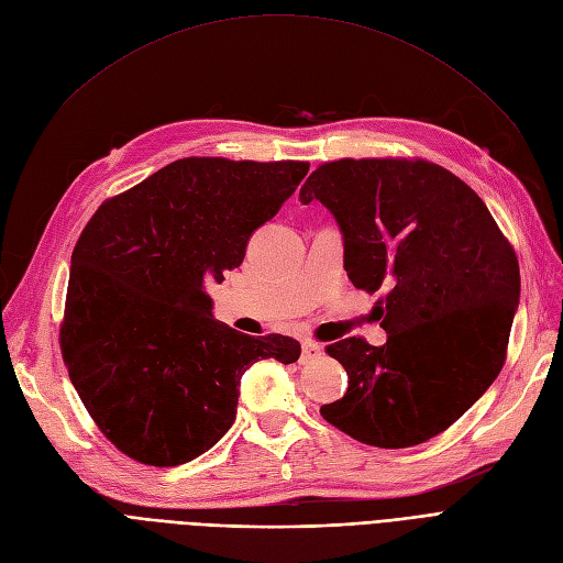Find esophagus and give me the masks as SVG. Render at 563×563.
<instances>
[{
    "label": "esophagus",
    "mask_w": 563,
    "mask_h": 563,
    "mask_svg": "<svg viewBox=\"0 0 563 563\" xmlns=\"http://www.w3.org/2000/svg\"><path fill=\"white\" fill-rule=\"evenodd\" d=\"M321 355H323L321 344L311 342V340H305V342H302V360H305V363H307V360H317V357H321Z\"/></svg>",
    "instance_id": "1"
}]
</instances>
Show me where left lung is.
<instances>
[{
  "label": "left lung",
  "instance_id": "left-lung-1",
  "mask_svg": "<svg viewBox=\"0 0 563 563\" xmlns=\"http://www.w3.org/2000/svg\"><path fill=\"white\" fill-rule=\"evenodd\" d=\"M344 235L355 288L378 298L384 346H325L349 376L321 416L351 439L409 448L448 430L499 376L520 300V265L481 196L427 159L325 162L300 189Z\"/></svg>",
  "mask_w": 563,
  "mask_h": 563
}]
</instances>
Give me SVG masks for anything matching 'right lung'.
<instances>
[{
	"mask_svg": "<svg viewBox=\"0 0 563 563\" xmlns=\"http://www.w3.org/2000/svg\"><path fill=\"white\" fill-rule=\"evenodd\" d=\"M307 162L187 156L106 198L71 256L59 346L87 413L126 457L177 466L235 420L242 374L300 344L212 317L208 279L240 267L246 240L307 175Z\"/></svg>",
	"mask_w": 563,
	"mask_h": 563,
	"instance_id": "obj_1",
	"label": "right lung"
}]
</instances>
